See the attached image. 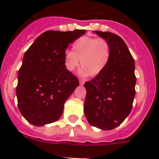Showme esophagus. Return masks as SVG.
I'll use <instances>...</instances> for the list:
<instances>
[{"label": "esophagus", "mask_w": 159, "mask_h": 159, "mask_svg": "<svg viewBox=\"0 0 159 159\" xmlns=\"http://www.w3.org/2000/svg\"><path fill=\"white\" fill-rule=\"evenodd\" d=\"M79 82H80V85H84V84H85V80H82V79H80V80H79Z\"/></svg>", "instance_id": "34e87169"}]
</instances>
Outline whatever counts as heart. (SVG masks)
Listing matches in <instances>:
<instances>
[{"mask_svg":"<svg viewBox=\"0 0 159 159\" xmlns=\"http://www.w3.org/2000/svg\"><path fill=\"white\" fill-rule=\"evenodd\" d=\"M72 51H66L64 54V65L66 69L72 72L79 66L82 69L80 74L90 77L99 75L105 70L111 56L109 43L101 38L83 36L74 41Z\"/></svg>","mask_w":159,"mask_h":159,"instance_id":"b5f03b06","label":"heart"}]
</instances>
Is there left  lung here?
<instances>
[{"mask_svg": "<svg viewBox=\"0 0 159 159\" xmlns=\"http://www.w3.org/2000/svg\"><path fill=\"white\" fill-rule=\"evenodd\" d=\"M109 43L111 56L104 71L85 83L84 112L93 127L112 130L132 108L136 78L135 60L122 39L111 32L94 31Z\"/></svg>", "mask_w": 159, "mask_h": 159, "instance_id": "1", "label": "left lung"}]
</instances>
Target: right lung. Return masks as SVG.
<instances>
[{
  "instance_id": "obj_1",
  "label": "right lung",
  "mask_w": 159,
  "mask_h": 159,
  "mask_svg": "<svg viewBox=\"0 0 159 159\" xmlns=\"http://www.w3.org/2000/svg\"><path fill=\"white\" fill-rule=\"evenodd\" d=\"M85 32L45 31L25 52L16 97L20 111L30 124L45 125L62 116L66 101L79 85L78 78L66 69L64 54L69 44Z\"/></svg>"
}]
</instances>
